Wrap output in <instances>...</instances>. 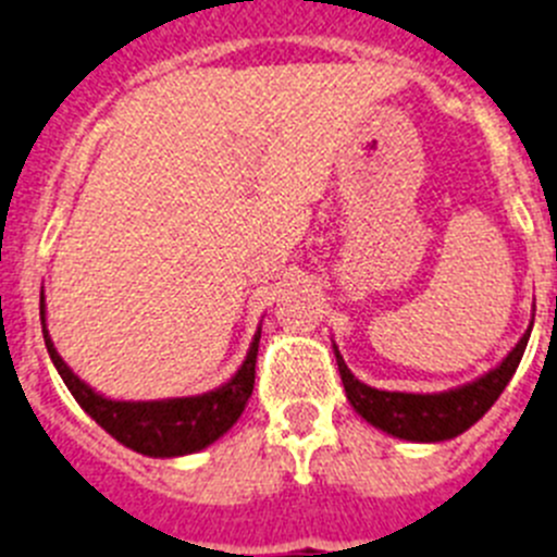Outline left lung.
Listing matches in <instances>:
<instances>
[{
	"instance_id": "obj_1",
	"label": "left lung",
	"mask_w": 557,
	"mask_h": 557,
	"mask_svg": "<svg viewBox=\"0 0 557 557\" xmlns=\"http://www.w3.org/2000/svg\"><path fill=\"white\" fill-rule=\"evenodd\" d=\"M530 332H533V321H530L528 332L521 334L519 343L510 348L508 357L488 373L471 379L466 385L437 393L379 391V387L366 385L354 376L337 346L332 348L337 357L339 379L346 387V398L368 424L393 437H401V441H412V444H441V441L462 435L494 407L524 357Z\"/></svg>"
}]
</instances>
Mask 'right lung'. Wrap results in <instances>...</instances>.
I'll return each instance as SVG.
<instances>
[{"label":"right lung","instance_id":"add662e5","mask_svg":"<svg viewBox=\"0 0 557 557\" xmlns=\"http://www.w3.org/2000/svg\"><path fill=\"white\" fill-rule=\"evenodd\" d=\"M41 326L44 343H47L49 359L66 382L69 393L77 405L95 418L97 424L116 437L122 446L139 451L147 457H184L206 449L225 435L245 412L256 379V351L262 329H256L250 348L245 354L243 366L236 368L234 376L214 391L198 393V396L181 398H152V401H125V398H108L86 385L72 368L63 362L55 343L47 329V304L41 293Z\"/></svg>","mask_w":557,"mask_h":557}]
</instances>
